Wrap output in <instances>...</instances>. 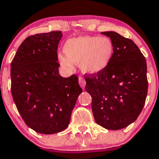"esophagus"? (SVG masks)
<instances>
[{"label":"esophagus","mask_w":159,"mask_h":159,"mask_svg":"<svg viewBox=\"0 0 159 159\" xmlns=\"http://www.w3.org/2000/svg\"><path fill=\"white\" fill-rule=\"evenodd\" d=\"M78 81H79V84L80 85H81V87L84 89L86 84V81L85 80H84V78H82V77H79V78H78Z\"/></svg>","instance_id":"obj_1"}]
</instances>
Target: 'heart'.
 I'll return each mask as SVG.
<instances>
[{
    "label": "heart",
    "mask_w": 159,
    "mask_h": 159,
    "mask_svg": "<svg viewBox=\"0 0 159 159\" xmlns=\"http://www.w3.org/2000/svg\"><path fill=\"white\" fill-rule=\"evenodd\" d=\"M64 54L58 55L61 65L72 69L74 64H80L81 70L89 75L102 71L110 64L114 45L109 37L80 36L66 41Z\"/></svg>",
    "instance_id": "b5f03b06"
}]
</instances>
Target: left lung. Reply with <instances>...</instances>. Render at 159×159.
Masks as SVG:
<instances>
[{
    "instance_id": "left-lung-1",
    "label": "left lung",
    "mask_w": 159,
    "mask_h": 159,
    "mask_svg": "<svg viewBox=\"0 0 159 159\" xmlns=\"http://www.w3.org/2000/svg\"><path fill=\"white\" fill-rule=\"evenodd\" d=\"M114 45L110 64L95 75H84L92 96L95 120L108 130H120L134 122L148 94L147 63L138 46L115 32H103Z\"/></svg>"
}]
</instances>
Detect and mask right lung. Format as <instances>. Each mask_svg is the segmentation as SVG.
Returning <instances> with one entry per match:
<instances>
[{"label":"right lung","instance_id":"1","mask_svg":"<svg viewBox=\"0 0 159 159\" xmlns=\"http://www.w3.org/2000/svg\"><path fill=\"white\" fill-rule=\"evenodd\" d=\"M62 32L53 31L27 37L11 64L12 97L26 125L52 134L65 130L82 89L73 75L59 74L57 47Z\"/></svg>","mask_w":159,"mask_h":159}]
</instances>
